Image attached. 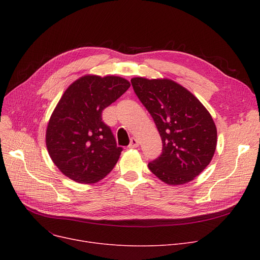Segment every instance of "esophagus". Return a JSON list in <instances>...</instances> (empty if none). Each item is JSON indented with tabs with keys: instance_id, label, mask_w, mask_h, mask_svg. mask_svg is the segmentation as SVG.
<instances>
[{
	"instance_id": "1",
	"label": "esophagus",
	"mask_w": 260,
	"mask_h": 260,
	"mask_svg": "<svg viewBox=\"0 0 260 260\" xmlns=\"http://www.w3.org/2000/svg\"><path fill=\"white\" fill-rule=\"evenodd\" d=\"M138 146H139V140H138L137 138L133 137V138L131 139V143H129L128 147H129V148H136V147H138Z\"/></svg>"
}]
</instances>
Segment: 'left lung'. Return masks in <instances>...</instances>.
<instances>
[{"label":"left lung","mask_w":260,"mask_h":260,"mask_svg":"<svg viewBox=\"0 0 260 260\" xmlns=\"http://www.w3.org/2000/svg\"><path fill=\"white\" fill-rule=\"evenodd\" d=\"M139 100L153 117L163 148L148 169L169 185H182L206 169L216 151L217 128L204 105L168 78L131 80Z\"/></svg>","instance_id":"left-lung-1"}]
</instances>
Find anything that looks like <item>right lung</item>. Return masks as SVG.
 I'll list each match as a JSON object with an SVG mask.
<instances>
[{"label": "right lung", "instance_id": "1", "mask_svg": "<svg viewBox=\"0 0 260 260\" xmlns=\"http://www.w3.org/2000/svg\"><path fill=\"white\" fill-rule=\"evenodd\" d=\"M131 86L118 76H82L66 88L49 118L45 142L60 172L83 184L111 173L121 155L102 111Z\"/></svg>", "mask_w": 260, "mask_h": 260}]
</instances>
